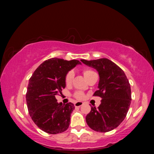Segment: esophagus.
Segmentation results:
<instances>
[{"instance_id": "esophagus-1", "label": "esophagus", "mask_w": 154, "mask_h": 154, "mask_svg": "<svg viewBox=\"0 0 154 154\" xmlns=\"http://www.w3.org/2000/svg\"><path fill=\"white\" fill-rule=\"evenodd\" d=\"M83 105V102H76L75 103V107H79V106H81Z\"/></svg>"}]
</instances>
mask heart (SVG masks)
Wrapping results in <instances>:
<instances>
[{"instance_id":"obj_1","label":"heart","mask_w":154,"mask_h":154,"mask_svg":"<svg viewBox=\"0 0 154 154\" xmlns=\"http://www.w3.org/2000/svg\"><path fill=\"white\" fill-rule=\"evenodd\" d=\"M83 73L85 79H87L90 75L94 73V72L90 69H84L83 71ZM74 76H75V74H74V72L72 71H69L66 74V77H65V83H66V84L67 85H69L71 84L72 79H73L74 78ZM75 97L77 99H78V100H82V99H83V98H84V94L81 92H77L75 94Z\"/></svg>"}]
</instances>
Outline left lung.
I'll list each match as a JSON object with an SVG mask.
<instances>
[{
    "label": "left lung",
    "instance_id": "left-lung-1",
    "mask_svg": "<svg viewBox=\"0 0 154 154\" xmlns=\"http://www.w3.org/2000/svg\"><path fill=\"white\" fill-rule=\"evenodd\" d=\"M81 61L98 71V90L94 96L102 98L98 108L91 106L85 120L96 132L111 131L123 122L128 111L132 100L128 79L122 69L107 58Z\"/></svg>",
    "mask_w": 154,
    "mask_h": 154
}]
</instances>
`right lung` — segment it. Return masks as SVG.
Instances as JSON below:
<instances>
[{"instance_id":"obj_1","label":"right lung","mask_w":154,"mask_h":154,"mask_svg":"<svg viewBox=\"0 0 154 154\" xmlns=\"http://www.w3.org/2000/svg\"><path fill=\"white\" fill-rule=\"evenodd\" d=\"M77 64L82 63L77 60H47L30 78L26 94L28 113L36 126L47 133H62L69 126L75 106L71 103H58L56 95L66 87L65 77Z\"/></svg>"}]
</instances>
